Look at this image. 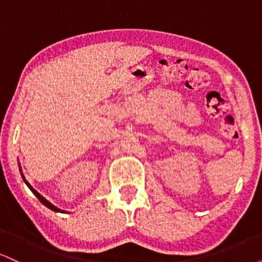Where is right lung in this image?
Wrapping results in <instances>:
<instances>
[{"label": "right lung", "mask_w": 262, "mask_h": 262, "mask_svg": "<svg viewBox=\"0 0 262 262\" xmlns=\"http://www.w3.org/2000/svg\"><path fill=\"white\" fill-rule=\"evenodd\" d=\"M19 171H20V175H22V179H23V181H25V183H26V185H27V186H28V187H29V189H31V191L33 192V193H34V194H35V196H37V198H38V200H39V201H40V202H41V203H43L45 207H48V208H49V209H52V210H54V212H61V213H66V212H65V210L60 209V208H58V207H55V206H54V204H52V203H50V202H49V201H48V200H47V198H44L43 196H41V194H40V193H39V192H38V191H35V189L32 187V186H31V183H29L28 181H27V180H26V177H25V175H23V172H22V169H20V165H19Z\"/></svg>", "instance_id": "add662e5"}]
</instances>
